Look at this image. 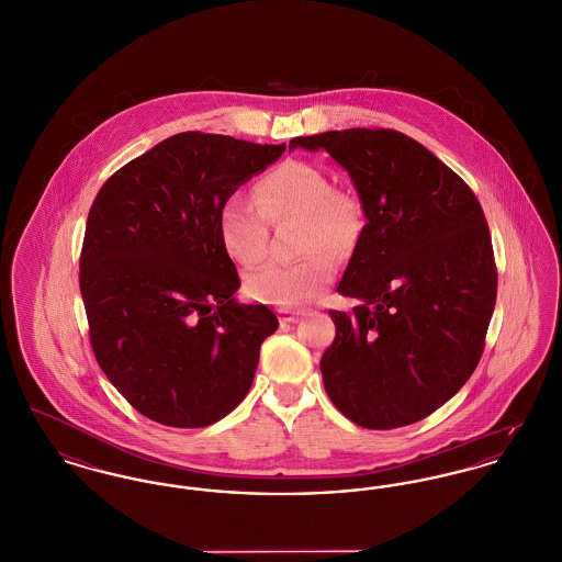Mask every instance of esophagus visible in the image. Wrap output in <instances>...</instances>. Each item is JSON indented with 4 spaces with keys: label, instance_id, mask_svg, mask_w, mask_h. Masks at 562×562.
<instances>
[{
    "label": "esophagus",
    "instance_id": "34e87169",
    "mask_svg": "<svg viewBox=\"0 0 562 562\" xmlns=\"http://www.w3.org/2000/svg\"><path fill=\"white\" fill-rule=\"evenodd\" d=\"M301 316H303V312H295V310H278L280 323H297Z\"/></svg>",
    "mask_w": 562,
    "mask_h": 562
}]
</instances>
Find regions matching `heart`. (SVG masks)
I'll use <instances>...</instances> for the list:
<instances>
[{"instance_id":"heart-1","label":"heart","mask_w":562,"mask_h":562,"mask_svg":"<svg viewBox=\"0 0 562 562\" xmlns=\"http://www.w3.org/2000/svg\"><path fill=\"white\" fill-rule=\"evenodd\" d=\"M299 216L297 248L307 252L295 263H267L246 276V293L257 301L295 307L316 297L335 276L333 255H348L361 235L357 198L330 189L323 169L305 161H284L255 184L252 199L232 195L218 212L223 246L237 263L265 257V221Z\"/></svg>"}]
</instances>
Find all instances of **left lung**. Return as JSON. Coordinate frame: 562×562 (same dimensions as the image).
Here are the masks:
<instances>
[{
    "label": "left lung",
    "instance_id": "obj_1",
    "mask_svg": "<svg viewBox=\"0 0 562 562\" xmlns=\"http://www.w3.org/2000/svg\"><path fill=\"white\" fill-rule=\"evenodd\" d=\"M344 167L367 225L329 310L321 359L335 407L364 429L427 418L457 395L484 352L496 301L488 223L473 191L405 133L344 130L293 137Z\"/></svg>",
    "mask_w": 562,
    "mask_h": 562
}]
</instances>
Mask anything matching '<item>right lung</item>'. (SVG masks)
Segmentation results:
<instances>
[{"label": "right lung", "mask_w": 562, "mask_h": 562, "mask_svg": "<svg viewBox=\"0 0 562 562\" xmlns=\"http://www.w3.org/2000/svg\"><path fill=\"white\" fill-rule=\"evenodd\" d=\"M284 150L176 133L112 173L91 205L80 252L91 346L114 389L159 425H214L250 391L278 318L233 299L218 212Z\"/></svg>", "instance_id": "1"}]
</instances>
